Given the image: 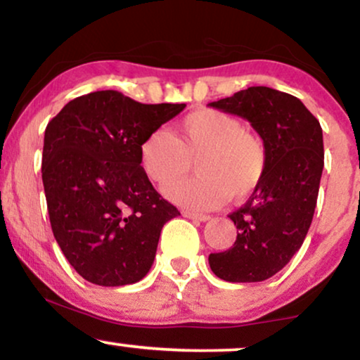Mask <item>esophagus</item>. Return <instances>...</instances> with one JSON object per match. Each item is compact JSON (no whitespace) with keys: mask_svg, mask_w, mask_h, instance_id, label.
I'll return each mask as SVG.
<instances>
[{"mask_svg":"<svg viewBox=\"0 0 360 360\" xmlns=\"http://www.w3.org/2000/svg\"><path fill=\"white\" fill-rule=\"evenodd\" d=\"M183 214L186 218H191V220H198V221H208L210 218V214H205V213H196V212H188V210H186V212H183Z\"/></svg>","mask_w":360,"mask_h":360,"instance_id":"1","label":"esophagus"}]
</instances>
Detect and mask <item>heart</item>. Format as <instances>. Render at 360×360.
<instances>
[{"mask_svg":"<svg viewBox=\"0 0 360 360\" xmlns=\"http://www.w3.org/2000/svg\"><path fill=\"white\" fill-rule=\"evenodd\" d=\"M140 166L152 183L170 184L197 159L200 176L166 188V196L191 210H213L259 188L267 171V147L240 118L220 110H196L177 122L174 135L155 128L139 148Z\"/></svg>","mask_w":360,"mask_h":360,"instance_id":"obj_1","label":"heart"}]
</instances>
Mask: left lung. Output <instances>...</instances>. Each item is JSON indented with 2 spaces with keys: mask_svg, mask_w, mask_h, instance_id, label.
Instances as JSON below:
<instances>
[{
  "mask_svg": "<svg viewBox=\"0 0 360 360\" xmlns=\"http://www.w3.org/2000/svg\"><path fill=\"white\" fill-rule=\"evenodd\" d=\"M210 106L245 118L267 147L264 181L229 214L237 240L229 250L210 254V267L229 283L266 281L300 250L311 225L325 159L320 122L296 96L266 86Z\"/></svg>",
  "mask_w": 360,
  "mask_h": 360,
  "instance_id": "1",
  "label": "left lung"
}]
</instances>
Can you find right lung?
Here are the masks:
<instances>
[{"instance_id": "add662e5", "label": "right lung", "mask_w": 360, "mask_h": 360, "mask_svg": "<svg viewBox=\"0 0 360 360\" xmlns=\"http://www.w3.org/2000/svg\"><path fill=\"white\" fill-rule=\"evenodd\" d=\"M184 108L94 91L69 101L45 128L42 181L53 237L89 283H139L154 264L164 223L181 213L143 174L139 148Z\"/></svg>"}]
</instances>
